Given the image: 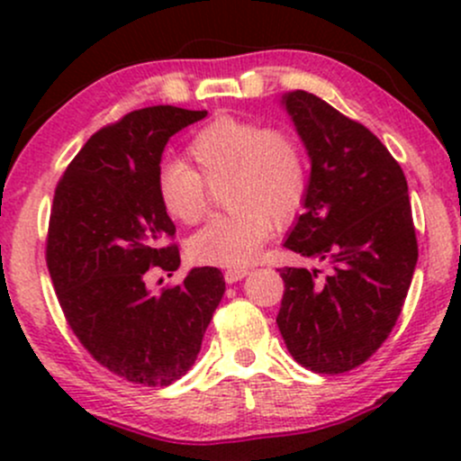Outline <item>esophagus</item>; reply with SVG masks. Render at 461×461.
I'll list each match as a JSON object with an SVG mask.
<instances>
[{
  "label": "esophagus",
  "instance_id": "obj_1",
  "mask_svg": "<svg viewBox=\"0 0 461 461\" xmlns=\"http://www.w3.org/2000/svg\"><path fill=\"white\" fill-rule=\"evenodd\" d=\"M247 275H249L247 268H227V271L223 273V277L227 284H236V282H240L242 277H247Z\"/></svg>",
  "mask_w": 461,
  "mask_h": 461
}]
</instances>
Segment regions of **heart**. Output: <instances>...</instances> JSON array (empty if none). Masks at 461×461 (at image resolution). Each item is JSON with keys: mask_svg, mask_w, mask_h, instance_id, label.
Here are the masks:
<instances>
[{"mask_svg": "<svg viewBox=\"0 0 461 461\" xmlns=\"http://www.w3.org/2000/svg\"><path fill=\"white\" fill-rule=\"evenodd\" d=\"M188 158L164 162L158 199L177 223L197 225L210 210L208 186L221 190L227 210L188 240L194 262L247 267L256 260L273 225L293 223L310 194V160L294 131L221 114L188 142Z\"/></svg>", "mask_w": 461, "mask_h": 461, "instance_id": "heart-1", "label": "heart"}]
</instances>
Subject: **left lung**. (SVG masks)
<instances>
[{
    "mask_svg": "<svg viewBox=\"0 0 461 461\" xmlns=\"http://www.w3.org/2000/svg\"><path fill=\"white\" fill-rule=\"evenodd\" d=\"M285 108L312 158L305 212L285 249L331 271L284 267L277 327L301 366L340 375L362 366L394 330L418 260L403 168L368 128L316 95Z\"/></svg>",
    "mask_w": 461,
    "mask_h": 461,
    "instance_id": "left-lung-1",
    "label": "left lung"
}]
</instances>
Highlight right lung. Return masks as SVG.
Segmentation results:
<instances>
[{
	"instance_id": "obj_1",
	"label": "right lung",
	"mask_w": 461,
	"mask_h": 461,
	"mask_svg": "<svg viewBox=\"0 0 461 461\" xmlns=\"http://www.w3.org/2000/svg\"><path fill=\"white\" fill-rule=\"evenodd\" d=\"M205 114L151 105L108 123L62 173L51 205L45 260L67 325L95 362L149 388L193 366L225 293L214 267L147 288L151 271L179 267L176 225L156 188L164 145Z\"/></svg>"
}]
</instances>
